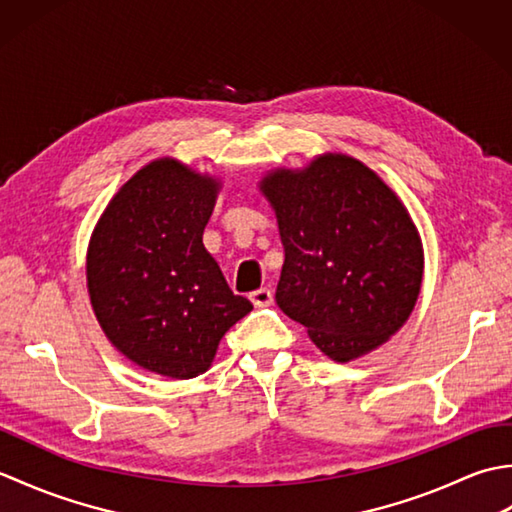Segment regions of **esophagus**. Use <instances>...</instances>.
Here are the masks:
<instances>
[{
	"label": "esophagus",
	"mask_w": 512,
	"mask_h": 512,
	"mask_svg": "<svg viewBox=\"0 0 512 512\" xmlns=\"http://www.w3.org/2000/svg\"><path fill=\"white\" fill-rule=\"evenodd\" d=\"M250 301H253L255 308H266L273 303V290L270 288H259L255 292H250Z\"/></svg>",
	"instance_id": "34e87169"
}]
</instances>
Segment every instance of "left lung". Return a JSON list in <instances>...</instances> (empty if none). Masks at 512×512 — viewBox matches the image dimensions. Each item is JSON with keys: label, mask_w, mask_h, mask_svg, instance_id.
<instances>
[{"label": "left lung", "mask_w": 512, "mask_h": 512, "mask_svg": "<svg viewBox=\"0 0 512 512\" xmlns=\"http://www.w3.org/2000/svg\"><path fill=\"white\" fill-rule=\"evenodd\" d=\"M259 189L286 250L277 306L336 363L396 334L416 306L424 268L418 228L398 195L343 154L277 169Z\"/></svg>", "instance_id": "left-lung-1"}]
</instances>
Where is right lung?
<instances>
[{
	"mask_svg": "<svg viewBox=\"0 0 512 512\" xmlns=\"http://www.w3.org/2000/svg\"><path fill=\"white\" fill-rule=\"evenodd\" d=\"M220 182L160 158L129 178L96 224L88 290L118 352L167 378L211 367L222 336L253 310L202 244Z\"/></svg>",
	"mask_w": 512,
	"mask_h": 512,
	"instance_id": "obj_1",
	"label": "right lung"
}]
</instances>
